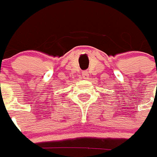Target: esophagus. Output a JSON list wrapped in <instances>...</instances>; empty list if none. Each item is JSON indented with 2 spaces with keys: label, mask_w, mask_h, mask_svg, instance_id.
<instances>
[{
  "label": "esophagus",
  "mask_w": 157,
  "mask_h": 157,
  "mask_svg": "<svg viewBox=\"0 0 157 157\" xmlns=\"http://www.w3.org/2000/svg\"><path fill=\"white\" fill-rule=\"evenodd\" d=\"M82 77H83V79H85V80H87V79L89 78V73L86 71L82 72Z\"/></svg>",
  "instance_id": "1"
}]
</instances>
